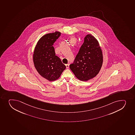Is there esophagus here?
Wrapping results in <instances>:
<instances>
[{
    "label": "esophagus",
    "instance_id": "esophagus-1",
    "mask_svg": "<svg viewBox=\"0 0 135 135\" xmlns=\"http://www.w3.org/2000/svg\"><path fill=\"white\" fill-rule=\"evenodd\" d=\"M65 66H66V67L67 69L69 68V64H66Z\"/></svg>",
    "mask_w": 135,
    "mask_h": 135
}]
</instances>
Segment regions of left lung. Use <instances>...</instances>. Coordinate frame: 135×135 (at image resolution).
Returning a JSON list of instances; mask_svg holds the SVG:
<instances>
[{
	"mask_svg": "<svg viewBox=\"0 0 135 135\" xmlns=\"http://www.w3.org/2000/svg\"><path fill=\"white\" fill-rule=\"evenodd\" d=\"M103 63V52L99 42L92 35L88 34L70 67L76 78L87 81L98 75Z\"/></svg>",
	"mask_w": 135,
	"mask_h": 135,
	"instance_id": "obj_1",
	"label": "left lung"
}]
</instances>
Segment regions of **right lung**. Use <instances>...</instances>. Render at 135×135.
Here are the masks:
<instances>
[{
  "mask_svg": "<svg viewBox=\"0 0 135 135\" xmlns=\"http://www.w3.org/2000/svg\"><path fill=\"white\" fill-rule=\"evenodd\" d=\"M59 31L46 34L39 39L33 55V61L39 74L50 81L60 78L66 66L59 57L55 55L53 46L61 35Z\"/></svg>",
  "mask_w": 135,
  "mask_h": 135,
  "instance_id": "add662e5",
  "label": "right lung"
}]
</instances>
